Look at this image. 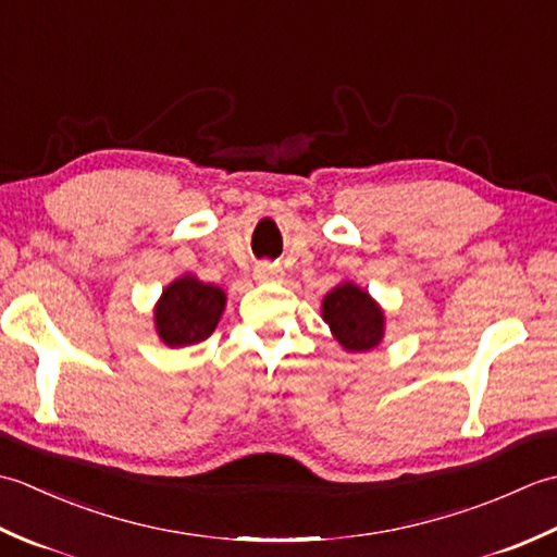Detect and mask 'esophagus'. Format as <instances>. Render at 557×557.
I'll list each match as a JSON object with an SVG mask.
<instances>
[{
  "instance_id": "obj_1",
  "label": "esophagus",
  "mask_w": 557,
  "mask_h": 557,
  "mask_svg": "<svg viewBox=\"0 0 557 557\" xmlns=\"http://www.w3.org/2000/svg\"><path fill=\"white\" fill-rule=\"evenodd\" d=\"M282 275H285V270H282L280 265H272V263H258L253 268V277L258 282H275L280 280Z\"/></svg>"
}]
</instances>
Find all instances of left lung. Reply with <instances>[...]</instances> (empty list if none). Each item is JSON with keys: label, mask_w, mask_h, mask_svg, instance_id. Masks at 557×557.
Returning a JSON list of instances; mask_svg holds the SVG:
<instances>
[{"label": "left lung", "mask_w": 557, "mask_h": 557, "mask_svg": "<svg viewBox=\"0 0 557 557\" xmlns=\"http://www.w3.org/2000/svg\"><path fill=\"white\" fill-rule=\"evenodd\" d=\"M321 315L339 347L351 354L371 351L385 337V311L369 289L345 280L323 297Z\"/></svg>", "instance_id": "obj_1"}]
</instances>
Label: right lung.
<instances>
[{"instance_id": "right-lung-1", "label": "right lung", "mask_w": 557, "mask_h": 557, "mask_svg": "<svg viewBox=\"0 0 557 557\" xmlns=\"http://www.w3.org/2000/svg\"><path fill=\"white\" fill-rule=\"evenodd\" d=\"M224 306V289L198 280L194 272H184L162 289L152 309L156 333L162 345L172 349L198 345L215 333Z\"/></svg>"}]
</instances>
